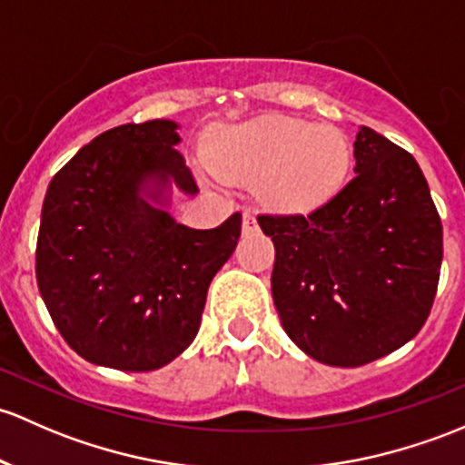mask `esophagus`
I'll return each instance as SVG.
<instances>
[{"label": "esophagus", "instance_id": "34e87169", "mask_svg": "<svg viewBox=\"0 0 465 465\" xmlns=\"http://www.w3.org/2000/svg\"><path fill=\"white\" fill-rule=\"evenodd\" d=\"M258 229V218L253 213H242V232H256Z\"/></svg>", "mask_w": 465, "mask_h": 465}]
</instances>
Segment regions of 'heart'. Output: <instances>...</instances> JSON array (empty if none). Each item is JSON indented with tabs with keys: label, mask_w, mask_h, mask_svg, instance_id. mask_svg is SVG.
I'll use <instances>...</instances> for the list:
<instances>
[{
	"label": "heart",
	"mask_w": 465,
	"mask_h": 465,
	"mask_svg": "<svg viewBox=\"0 0 465 465\" xmlns=\"http://www.w3.org/2000/svg\"><path fill=\"white\" fill-rule=\"evenodd\" d=\"M204 160L223 183L256 184L258 200L272 212L302 216L343 189L350 144L334 126L262 115L213 131L204 144Z\"/></svg>",
	"instance_id": "heart-1"
}]
</instances>
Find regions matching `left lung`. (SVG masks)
<instances>
[{
    "label": "left lung",
    "mask_w": 465,
    "mask_h": 465,
    "mask_svg": "<svg viewBox=\"0 0 465 465\" xmlns=\"http://www.w3.org/2000/svg\"><path fill=\"white\" fill-rule=\"evenodd\" d=\"M356 178L310 216H261L276 261L282 330L314 361L359 368L399 350L426 322L443 232L417 160L368 126Z\"/></svg>",
    "instance_id": "left-lung-1"
}]
</instances>
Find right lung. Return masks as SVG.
Instances as JSON below:
<instances>
[{
	"label": "right lung",
	"mask_w": 465,
	"mask_h": 465,
	"mask_svg": "<svg viewBox=\"0 0 465 465\" xmlns=\"http://www.w3.org/2000/svg\"><path fill=\"white\" fill-rule=\"evenodd\" d=\"M173 120L122 124L82 146L46 189L37 287L82 359L151 372L198 334L209 282L241 236V213L216 229L171 216L173 192L198 187Z\"/></svg>",
	"instance_id": "add662e5"
}]
</instances>
